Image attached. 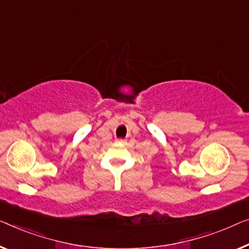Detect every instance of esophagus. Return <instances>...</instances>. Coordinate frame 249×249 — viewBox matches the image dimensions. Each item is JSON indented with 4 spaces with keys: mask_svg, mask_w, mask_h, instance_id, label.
<instances>
[{
    "mask_svg": "<svg viewBox=\"0 0 249 249\" xmlns=\"http://www.w3.org/2000/svg\"><path fill=\"white\" fill-rule=\"evenodd\" d=\"M117 143L124 144V143H125V140H124V139H118V140H117Z\"/></svg>",
    "mask_w": 249,
    "mask_h": 249,
    "instance_id": "obj_1",
    "label": "esophagus"
}]
</instances>
